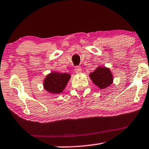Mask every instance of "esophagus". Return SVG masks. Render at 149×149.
<instances>
[{"label": "esophagus", "mask_w": 149, "mask_h": 149, "mask_svg": "<svg viewBox=\"0 0 149 149\" xmlns=\"http://www.w3.org/2000/svg\"><path fill=\"white\" fill-rule=\"evenodd\" d=\"M74 70L77 73H79L81 72V69L80 66H75L74 67Z\"/></svg>", "instance_id": "1"}]
</instances>
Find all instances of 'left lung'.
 I'll list each match as a JSON object with an SVG mask.
<instances>
[{"label":"left lung","mask_w":149,"mask_h":149,"mask_svg":"<svg viewBox=\"0 0 149 149\" xmlns=\"http://www.w3.org/2000/svg\"><path fill=\"white\" fill-rule=\"evenodd\" d=\"M91 79L100 89H105L112 83L113 76L109 69L98 68L90 73Z\"/></svg>","instance_id":"1"}]
</instances>
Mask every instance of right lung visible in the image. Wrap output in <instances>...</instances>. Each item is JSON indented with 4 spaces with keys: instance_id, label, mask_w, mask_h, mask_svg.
Here are the masks:
<instances>
[{
    "instance_id": "right-lung-1",
    "label": "right lung",
    "mask_w": 149,
    "mask_h": 149,
    "mask_svg": "<svg viewBox=\"0 0 149 149\" xmlns=\"http://www.w3.org/2000/svg\"><path fill=\"white\" fill-rule=\"evenodd\" d=\"M70 75L67 73L51 72L45 77L44 89L49 93L59 94L66 87Z\"/></svg>"
}]
</instances>
